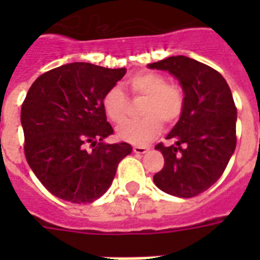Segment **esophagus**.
<instances>
[{
  "label": "esophagus",
  "instance_id": "1",
  "mask_svg": "<svg viewBox=\"0 0 260 260\" xmlns=\"http://www.w3.org/2000/svg\"><path fill=\"white\" fill-rule=\"evenodd\" d=\"M147 151H148V148H147V147H140V146H135L134 147V152H135V154L143 155V154H146Z\"/></svg>",
  "mask_w": 260,
  "mask_h": 260
}]
</instances>
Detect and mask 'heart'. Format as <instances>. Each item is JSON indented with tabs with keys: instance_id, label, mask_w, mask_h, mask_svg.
<instances>
[{
	"instance_id": "b5f03b06",
	"label": "heart",
	"mask_w": 260,
	"mask_h": 260,
	"mask_svg": "<svg viewBox=\"0 0 260 260\" xmlns=\"http://www.w3.org/2000/svg\"><path fill=\"white\" fill-rule=\"evenodd\" d=\"M126 87L136 97H146L140 120L128 121L118 126L117 136L124 142L146 146L162 131V122L171 125L183 110V93L177 85L167 83L165 75L146 71L131 77ZM102 109L114 124H121L128 116V100L120 87H110L102 97Z\"/></svg>"
}]
</instances>
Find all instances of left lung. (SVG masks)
<instances>
[{"mask_svg":"<svg viewBox=\"0 0 260 260\" xmlns=\"http://www.w3.org/2000/svg\"><path fill=\"white\" fill-rule=\"evenodd\" d=\"M148 67L169 71L185 94L181 117L167 135L175 144L155 147L165 158L155 185L175 197H196L221 177L236 148L234 97L218 71L183 55Z\"/></svg>","mask_w":260,"mask_h":260,"instance_id":"1","label":"left lung"}]
</instances>
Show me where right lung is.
<instances>
[{"mask_svg": "<svg viewBox=\"0 0 260 260\" xmlns=\"http://www.w3.org/2000/svg\"><path fill=\"white\" fill-rule=\"evenodd\" d=\"M125 69L91 63L63 64L40 75L21 106L26 162L55 197L93 202L113 182L118 163L132 152L128 143L104 142L113 128L102 109L104 94ZM87 144L93 147L86 150Z\"/></svg>", "mask_w": 260, "mask_h": 260, "instance_id": "right-lung-1", "label": "right lung"}]
</instances>
